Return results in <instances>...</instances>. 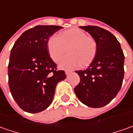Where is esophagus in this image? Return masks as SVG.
<instances>
[{
    "instance_id": "esophagus-1",
    "label": "esophagus",
    "mask_w": 133,
    "mask_h": 133,
    "mask_svg": "<svg viewBox=\"0 0 133 133\" xmlns=\"http://www.w3.org/2000/svg\"><path fill=\"white\" fill-rule=\"evenodd\" d=\"M65 74H66V75H68V74H70L72 71H71V70H66L65 71Z\"/></svg>"
}]
</instances>
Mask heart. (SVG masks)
Segmentation results:
<instances>
[{
    "instance_id": "heart-1",
    "label": "heart",
    "mask_w": 133,
    "mask_h": 133,
    "mask_svg": "<svg viewBox=\"0 0 133 133\" xmlns=\"http://www.w3.org/2000/svg\"><path fill=\"white\" fill-rule=\"evenodd\" d=\"M46 46L49 55L55 62H57L68 49L69 55L59 61L61 68H74L80 64L83 66L87 65L97 52L96 40L78 28L64 30L59 33V37L51 36L48 39Z\"/></svg>"
}]
</instances>
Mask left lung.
<instances>
[{
	"mask_svg": "<svg viewBox=\"0 0 133 133\" xmlns=\"http://www.w3.org/2000/svg\"><path fill=\"white\" fill-rule=\"evenodd\" d=\"M97 43V52L87 68L76 72L80 82L74 88L78 100L91 108H101L116 97L122 85L124 55L119 42L108 30L97 26H80Z\"/></svg>",
	"mask_w": 133,
	"mask_h": 133,
	"instance_id": "left-lung-1",
	"label": "left lung"
}]
</instances>
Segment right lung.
Returning <instances> with one entry per match:
<instances>
[{
	"label": "right lung",
	"instance_id": "obj_1",
	"mask_svg": "<svg viewBox=\"0 0 133 133\" xmlns=\"http://www.w3.org/2000/svg\"><path fill=\"white\" fill-rule=\"evenodd\" d=\"M62 28L37 25L23 32L11 50L10 92L25 111L35 114L46 109L53 101L57 84L66 78L64 70L57 69L46 46L49 37Z\"/></svg>",
	"mask_w": 133,
	"mask_h": 133
}]
</instances>
